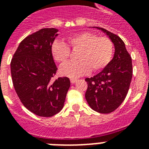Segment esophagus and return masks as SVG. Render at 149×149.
<instances>
[{
    "label": "esophagus",
    "instance_id": "obj_1",
    "mask_svg": "<svg viewBox=\"0 0 149 149\" xmlns=\"http://www.w3.org/2000/svg\"><path fill=\"white\" fill-rule=\"evenodd\" d=\"M77 81V79H75V78H71V79H70L71 84H75Z\"/></svg>",
    "mask_w": 149,
    "mask_h": 149
}]
</instances>
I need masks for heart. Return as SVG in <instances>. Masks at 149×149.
I'll list each match as a JSON object with an SVG mask.
<instances>
[{"instance_id":"heart-1","label":"heart","mask_w":149,"mask_h":149,"mask_svg":"<svg viewBox=\"0 0 149 149\" xmlns=\"http://www.w3.org/2000/svg\"><path fill=\"white\" fill-rule=\"evenodd\" d=\"M67 45L55 42L51 47L52 57L56 62L64 64L70 56L71 49L78 51L76 62L62 65L61 74L75 78L91 72H99L111 62L113 53V43L107 36H98L96 33L84 31L66 38Z\"/></svg>"}]
</instances>
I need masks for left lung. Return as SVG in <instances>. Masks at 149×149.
<instances>
[{
    "label": "left lung",
    "mask_w": 149,
    "mask_h": 149,
    "mask_svg": "<svg viewBox=\"0 0 149 149\" xmlns=\"http://www.w3.org/2000/svg\"><path fill=\"white\" fill-rule=\"evenodd\" d=\"M109 36L115 52L113 59L98 74L86 78L85 97L93 111L101 113L113 112L122 104L127 94L132 78V57L118 36L97 27Z\"/></svg>",
    "instance_id": "1"
}]
</instances>
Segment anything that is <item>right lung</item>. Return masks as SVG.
Wrapping results in <instances>:
<instances>
[{
    "label": "right lung",
    "instance_id": "right-lung-1",
    "mask_svg": "<svg viewBox=\"0 0 149 149\" xmlns=\"http://www.w3.org/2000/svg\"><path fill=\"white\" fill-rule=\"evenodd\" d=\"M56 29H42L24 38L10 62L15 90L22 104L36 115L49 118L63 109L70 86L68 77H58L51 47Z\"/></svg>",
    "mask_w": 149,
    "mask_h": 149
}]
</instances>
